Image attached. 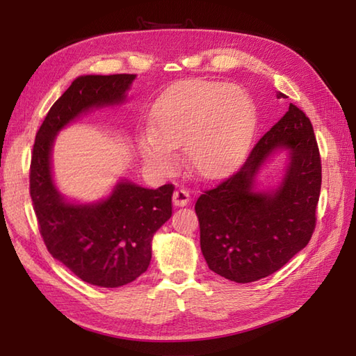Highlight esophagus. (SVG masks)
Returning a JSON list of instances; mask_svg holds the SVG:
<instances>
[{"instance_id":"1","label":"esophagus","mask_w":356,"mask_h":356,"mask_svg":"<svg viewBox=\"0 0 356 356\" xmlns=\"http://www.w3.org/2000/svg\"><path fill=\"white\" fill-rule=\"evenodd\" d=\"M190 200H191V195L186 188H179V190H176L172 194V203L176 207H186L188 203H190Z\"/></svg>"}]
</instances>
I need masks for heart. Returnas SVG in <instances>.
I'll list each match as a JSON object with an SVG mask.
<instances>
[{"label": "heart", "instance_id": "b5f03b06", "mask_svg": "<svg viewBox=\"0 0 356 356\" xmlns=\"http://www.w3.org/2000/svg\"><path fill=\"white\" fill-rule=\"evenodd\" d=\"M254 111L243 90L218 82L193 81L174 87L151 115V136L140 154L159 171L172 168L171 149L184 147L186 168L200 179L228 172L251 139Z\"/></svg>", "mask_w": 356, "mask_h": 356}]
</instances>
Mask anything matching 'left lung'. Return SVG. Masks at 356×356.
I'll list each match as a JSON object with an SVG mask.
<instances>
[{
	"mask_svg": "<svg viewBox=\"0 0 356 356\" xmlns=\"http://www.w3.org/2000/svg\"><path fill=\"white\" fill-rule=\"evenodd\" d=\"M277 97H286L277 92ZM290 149V166L277 192L255 193L253 177L269 154ZM321 157L311 120L291 104L255 143L238 171L195 202L200 249L208 268L236 283L282 269L303 249L316 225Z\"/></svg>",
	"mask_w": 356,
	"mask_h": 356,
	"instance_id": "obj_1",
	"label": "left lung"
}]
</instances>
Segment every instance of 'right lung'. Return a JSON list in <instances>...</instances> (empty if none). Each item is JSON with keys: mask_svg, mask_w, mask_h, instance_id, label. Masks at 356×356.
Masks as SVG:
<instances>
[{"mask_svg": "<svg viewBox=\"0 0 356 356\" xmlns=\"http://www.w3.org/2000/svg\"><path fill=\"white\" fill-rule=\"evenodd\" d=\"M136 74H87L51 105L36 133L30 162V197L49 252L82 282L119 287L147 270L154 232L172 214L174 185L147 190L122 180L95 205L65 202L53 185L50 154L56 133L90 108L125 99Z\"/></svg>", "mask_w": 356, "mask_h": 356, "instance_id": "right-lung-1", "label": "right lung"}]
</instances>
